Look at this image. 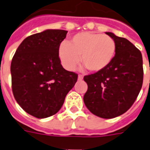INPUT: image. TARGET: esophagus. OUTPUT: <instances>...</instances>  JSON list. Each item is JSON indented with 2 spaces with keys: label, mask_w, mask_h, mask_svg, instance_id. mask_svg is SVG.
Here are the masks:
<instances>
[{
  "label": "esophagus",
  "mask_w": 150,
  "mask_h": 150,
  "mask_svg": "<svg viewBox=\"0 0 150 150\" xmlns=\"http://www.w3.org/2000/svg\"><path fill=\"white\" fill-rule=\"evenodd\" d=\"M83 79V76L82 75H78V80H82Z\"/></svg>",
  "instance_id": "1"
}]
</instances>
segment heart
Instances as JSON below:
<instances>
[{
    "instance_id": "1",
    "label": "heart",
    "mask_w": 150,
    "mask_h": 150,
    "mask_svg": "<svg viewBox=\"0 0 150 150\" xmlns=\"http://www.w3.org/2000/svg\"><path fill=\"white\" fill-rule=\"evenodd\" d=\"M59 57L67 70H73L79 62L92 72L103 71L114 60L116 44L109 35L94 32H80L59 47Z\"/></svg>"
}]
</instances>
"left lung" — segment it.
Returning a JSON list of instances; mask_svg holds the SVG:
<instances>
[{
  "label": "left lung",
  "instance_id": "1",
  "mask_svg": "<svg viewBox=\"0 0 150 150\" xmlns=\"http://www.w3.org/2000/svg\"><path fill=\"white\" fill-rule=\"evenodd\" d=\"M105 34L116 44L115 58L103 71L83 77L88 84L83 101L93 115L112 119L124 114L137 99L143 83V60L129 40L112 32Z\"/></svg>",
  "mask_w": 150,
  "mask_h": 150
}]
</instances>
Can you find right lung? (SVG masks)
<instances>
[{"label":"right lung","mask_w":150,"mask_h":150,"mask_svg":"<svg viewBox=\"0 0 150 150\" xmlns=\"http://www.w3.org/2000/svg\"><path fill=\"white\" fill-rule=\"evenodd\" d=\"M67 31L48 29L24 39L11 62L12 91L29 115L44 119L55 115L75 86L78 75L62 67L59 46Z\"/></svg>","instance_id":"right-lung-1"}]
</instances>
